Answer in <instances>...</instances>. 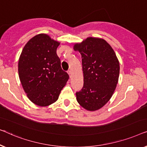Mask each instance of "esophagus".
Segmentation results:
<instances>
[{"label": "esophagus", "instance_id": "esophagus-1", "mask_svg": "<svg viewBox=\"0 0 147 147\" xmlns=\"http://www.w3.org/2000/svg\"><path fill=\"white\" fill-rule=\"evenodd\" d=\"M68 74H69V76H70V77H71V74H72V71H71V70H69V71H68Z\"/></svg>", "mask_w": 147, "mask_h": 147}]
</instances>
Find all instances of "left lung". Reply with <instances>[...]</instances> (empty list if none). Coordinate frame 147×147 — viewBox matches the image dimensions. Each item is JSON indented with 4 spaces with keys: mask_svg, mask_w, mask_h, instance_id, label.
Listing matches in <instances>:
<instances>
[{
    "mask_svg": "<svg viewBox=\"0 0 147 147\" xmlns=\"http://www.w3.org/2000/svg\"><path fill=\"white\" fill-rule=\"evenodd\" d=\"M74 50L81 55L84 85L76 93L80 106L97 111L110 100L119 77V60L111 45L102 38L88 37L76 43Z\"/></svg>",
    "mask_w": 147,
    "mask_h": 147,
    "instance_id": "obj_1",
    "label": "left lung"
}]
</instances>
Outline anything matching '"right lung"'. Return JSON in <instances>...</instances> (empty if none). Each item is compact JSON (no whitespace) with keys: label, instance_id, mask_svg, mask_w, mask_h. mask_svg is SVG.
I'll list each match as a JSON object with an SVG mask.
<instances>
[{"label":"right lung","instance_id":"add662e5","mask_svg":"<svg viewBox=\"0 0 147 147\" xmlns=\"http://www.w3.org/2000/svg\"><path fill=\"white\" fill-rule=\"evenodd\" d=\"M59 45L48 34H38L28 41L20 55V82L29 100L38 106L56 102L69 78L57 55Z\"/></svg>","mask_w":147,"mask_h":147}]
</instances>
